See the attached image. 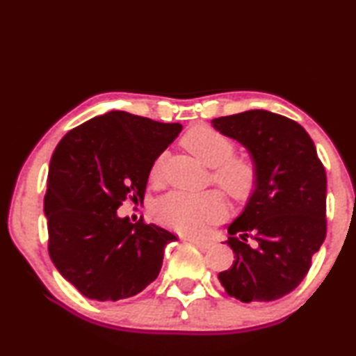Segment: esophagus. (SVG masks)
Here are the masks:
<instances>
[{
    "label": "esophagus",
    "mask_w": 356,
    "mask_h": 356,
    "mask_svg": "<svg viewBox=\"0 0 356 356\" xmlns=\"http://www.w3.org/2000/svg\"><path fill=\"white\" fill-rule=\"evenodd\" d=\"M184 240H186V242H190V243L196 245V246H200V248H202V250H207V248H210V246H212V242H209V240L197 238V237H193V236H185Z\"/></svg>",
    "instance_id": "obj_1"
}]
</instances>
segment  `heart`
I'll list each match as a JSON object with an SVG mask.
<instances>
[{"mask_svg":"<svg viewBox=\"0 0 356 356\" xmlns=\"http://www.w3.org/2000/svg\"><path fill=\"white\" fill-rule=\"evenodd\" d=\"M184 144L202 165L216 168L213 180L234 200H246L254 190L256 166L248 159H232L234 143L221 131L209 125H200L184 136ZM160 170L161 161L156 160L150 170V177H159ZM225 213L226 202L216 191L200 195L170 193L154 206L155 218L180 232H201L209 225L221 220Z\"/></svg>","mask_w":356,"mask_h":356,"instance_id":"heart-1","label":"heart"}]
</instances>
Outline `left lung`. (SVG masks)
<instances>
[{"instance_id": "8db88e82", "label": "left lung", "mask_w": 356, "mask_h": 356, "mask_svg": "<svg viewBox=\"0 0 356 356\" xmlns=\"http://www.w3.org/2000/svg\"><path fill=\"white\" fill-rule=\"evenodd\" d=\"M212 127L242 144L257 172L242 213L226 226L236 259L218 280L243 303L278 300L303 281L325 240V168L306 130L281 114L250 110Z\"/></svg>"}]
</instances>
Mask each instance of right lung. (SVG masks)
<instances>
[{
	"label": "right lung",
	"instance_id": "1",
	"mask_svg": "<svg viewBox=\"0 0 356 356\" xmlns=\"http://www.w3.org/2000/svg\"><path fill=\"white\" fill-rule=\"evenodd\" d=\"M182 125L110 111L70 130L48 168L44 212L48 252L58 272L84 297L124 300L160 273L176 236L143 220L120 218L127 197H144L154 161Z\"/></svg>",
	"mask_w": 356,
	"mask_h": 356
}]
</instances>
